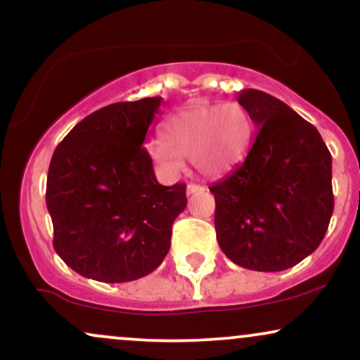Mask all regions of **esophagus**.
Returning a JSON list of instances; mask_svg holds the SVG:
<instances>
[{
	"label": "esophagus",
	"instance_id": "esophagus-1",
	"mask_svg": "<svg viewBox=\"0 0 360 360\" xmlns=\"http://www.w3.org/2000/svg\"><path fill=\"white\" fill-rule=\"evenodd\" d=\"M201 191H205V188L203 186H200V184H188L186 186V193H188V196H191V194H194V193H201Z\"/></svg>",
	"mask_w": 360,
	"mask_h": 360
}]
</instances>
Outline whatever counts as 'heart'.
Listing matches in <instances>:
<instances>
[{
  "instance_id": "b5f03b06",
  "label": "heart",
  "mask_w": 360,
  "mask_h": 360,
  "mask_svg": "<svg viewBox=\"0 0 360 360\" xmlns=\"http://www.w3.org/2000/svg\"><path fill=\"white\" fill-rule=\"evenodd\" d=\"M166 140L154 139L148 155L166 176L183 167V157L205 177L230 172L249 150L254 123L238 103L193 105L176 111L164 125Z\"/></svg>"
}]
</instances>
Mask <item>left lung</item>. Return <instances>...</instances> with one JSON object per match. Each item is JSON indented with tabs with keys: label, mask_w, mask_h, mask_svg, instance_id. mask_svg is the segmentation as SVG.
Returning a JSON list of instances; mask_svg holds the SVG:
<instances>
[{
	"label": "left lung",
	"mask_w": 360,
	"mask_h": 360,
	"mask_svg": "<svg viewBox=\"0 0 360 360\" xmlns=\"http://www.w3.org/2000/svg\"><path fill=\"white\" fill-rule=\"evenodd\" d=\"M237 101L257 134L245 160L210 188L218 245L245 269H289L318 249L328 229L332 155L316 128L278 98L242 89Z\"/></svg>",
	"instance_id": "obj_1"
}]
</instances>
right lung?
<instances>
[{"mask_svg":"<svg viewBox=\"0 0 360 360\" xmlns=\"http://www.w3.org/2000/svg\"><path fill=\"white\" fill-rule=\"evenodd\" d=\"M162 98L108 105L81 120L53 152L47 210L53 249L77 274L128 283L157 269L186 208V186H162L146 150Z\"/></svg>","mask_w":360,"mask_h":360,"instance_id":"obj_1","label":"right lung"}]
</instances>
